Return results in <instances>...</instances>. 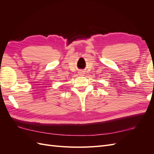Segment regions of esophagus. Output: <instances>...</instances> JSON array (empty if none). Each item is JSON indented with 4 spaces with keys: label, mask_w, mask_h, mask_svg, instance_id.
Here are the masks:
<instances>
[{
    "label": "esophagus",
    "mask_w": 154,
    "mask_h": 154,
    "mask_svg": "<svg viewBox=\"0 0 154 154\" xmlns=\"http://www.w3.org/2000/svg\"><path fill=\"white\" fill-rule=\"evenodd\" d=\"M80 74H81V75H83V74H84V73H83V72H80Z\"/></svg>",
    "instance_id": "1"
}]
</instances>
